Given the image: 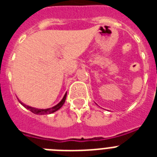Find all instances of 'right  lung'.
<instances>
[{"mask_svg": "<svg viewBox=\"0 0 157 157\" xmlns=\"http://www.w3.org/2000/svg\"><path fill=\"white\" fill-rule=\"evenodd\" d=\"M66 96H67V93L64 94L63 99H62V100L60 101V102H59L58 104L55 105L54 107H50V108H47V109H38V108H34V107H29V106H28V105H26V104H24V103H23L20 100H19V99H18V102L21 103V104L23 105V107H25V108H27V109L29 110V111H31V112H33V113H34V114L46 115V114H51V113H53V112H55L56 111H58L59 109H60V108L62 107V106L63 105V103H65V100H66Z\"/></svg>", "mask_w": 157, "mask_h": 157, "instance_id": "obj_1", "label": "right lung"}]
</instances>
